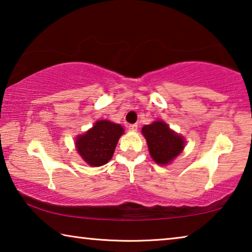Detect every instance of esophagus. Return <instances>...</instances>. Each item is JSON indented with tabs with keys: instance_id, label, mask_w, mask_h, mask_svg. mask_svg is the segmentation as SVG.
I'll return each mask as SVG.
<instances>
[{
	"instance_id": "obj_1",
	"label": "esophagus",
	"mask_w": 252,
	"mask_h": 252,
	"mask_svg": "<svg viewBox=\"0 0 252 252\" xmlns=\"http://www.w3.org/2000/svg\"><path fill=\"white\" fill-rule=\"evenodd\" d=\"M137 124H129L128 125V129L130 130V131H136L137 130Z\"/></svg>"
}]
</instances>
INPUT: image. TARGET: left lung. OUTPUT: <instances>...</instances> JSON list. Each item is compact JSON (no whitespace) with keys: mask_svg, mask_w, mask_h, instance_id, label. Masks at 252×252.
Listing matches in <instances>:
<instances>
[{"mask_svg":"<svg viewBox=\"0 0 252 252\" xmlns=\"http://www.w3.org/2000/svg\"><path fill=\"white\" fill-rule=\"evenodd\" d=\"M148 151L156 164L167 165L183 151V136L176 134L163 121H156L142 128Z\"/></svg>","mask_w":252,"mask_h":252,"instance_id":"8db88e82","label":"left lung"}]
</instances>
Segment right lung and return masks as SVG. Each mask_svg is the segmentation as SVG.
<instances>
[{"label": "right lung", "mask_w": 252, "mask_h": 252, "mask_svg": "<svg viewBox=\"0 0 252 252\" xmlns=\"http://www.w3.org/2000/svg\"><path fill=\"white\" fill-rule=\"evenodd\" d=\"M124 134L119 124L98 121L85 134L76 138L77 152L90 166H101L113 158L118 139Z\"/></svg>", "instance_id": "right-lung-1"}]
</instances>
